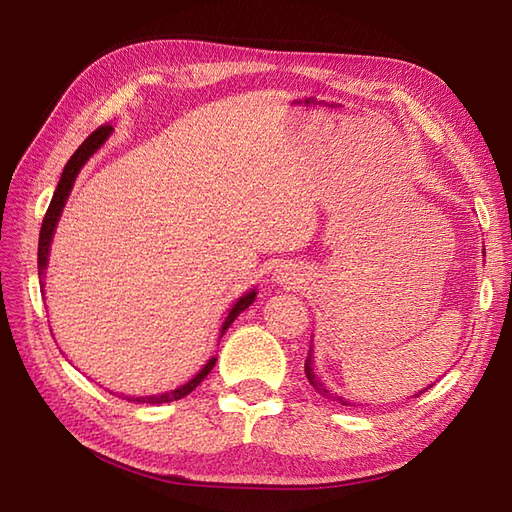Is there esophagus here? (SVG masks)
Instances as JSON below:
<instances>
[{"label":"esophagus","mask_w":512,"mask_h":512,"mask_svg":"<svg viewBox=\"0 0 512 512\" xmlns=\"http://www.w3.org/2000/svg\"><path fill=\"white\" fill-rule=\"evenodd\" d=\"M277 280H280V284H292L294 282V273L282 271L280 275H277Z\"/></svg>","instance_id":"obj_1"}]
</instances>
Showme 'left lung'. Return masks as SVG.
I'll return each mask as SVG.
<instances>
[{"instance_id": "obj_1", "label": "left lung", "mask_w": 512, "mask_h": 512, "mask_svg": "<svg viewBox=\"0 0 512 512\" xmlns=\"http://www.w3.org/2000/svg\"><path fill=\"white\" fill-rule=\"evenodd\" d=\"M305 376H307V380H309V384H312L314 386V389L322 395V397H327V399H335V401H339V404H342V406H350L348 404V401L346 399H342V397H339V395H333V393H329V389H327V386H324L322 384V380H318L316 378V374H314V369H312V354H309L307 356V361H305ZM433 386V384H431ZM427 389H429V386H427ZM427 389H423V391H418V395H421V393H425ZM416 395V397H418Z\"/></svg>"}]
</instances>
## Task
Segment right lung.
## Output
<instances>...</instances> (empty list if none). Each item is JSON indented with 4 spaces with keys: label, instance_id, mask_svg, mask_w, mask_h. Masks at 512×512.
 Returning a JSON list of instances; mask_svg holds the SVG:
<instances>
[{
    "label": "right lung",
    "instance_id": "1",
    "mask_svg": "<svg viewBox=\"0 0 512 512\" xmlns=\"http://www.w3.org/2000/svg\"><path fill=\"white\" fill-rule=\"evenodd\" d=\"M111 132H113L111 126H100L94 134H89V136L85 138L83 145L72 153V158H70L68 164L64 166V173H61V179H59L57 188H55L53 200H51L49 209H46V215H44V220H42V228H40V241H38V275H44V269H46V265H49V250H51V241H53V235H55V226H57L59 215H61V211H64L66 200H68V196H70V192H72V185H74L76 175L81 173L83 164H85L91 156H94V153L100 149V145L106 141V136L111 134ZM42 286H44V284H42ZM254 299H256V290H250L247 294H243V297H241L235 305H232V309H230L226 320H224V324H222V335L226 333V329L230 327V324L235 322V318L243 312V309H247V307H250V305L254 303ZM215 361H218V359H215V356H211V359L207 361V365H205L203 369H200L198 374H196L190 382H185L183 386H179V389H175V391L162 393V395L123 397V399L136 401V404H168V401H177V399H181V397H185V395H190V393L196 389V386L207 378V374L213 369Z\"/></svg>",
    "mask_w": 512,
    "mask_h": 512
}]
</instances>
